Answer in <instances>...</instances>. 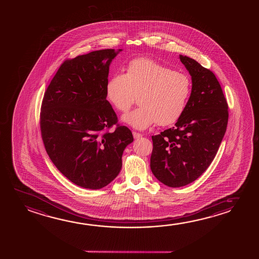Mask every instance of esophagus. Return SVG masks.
<instances>
[{
  "instance_id": "1",
  "label": "esophagus",
  "mask_w": 259,
  "mask_h": 259,
  "mask_svg": "<svg viewBox=\"0 0 259 259\" xmlns=\"http://www.w3.org/2000/svg\"><path fill=\"white\" fill-rule=\"evenodd\" d=\"M133 136H134V137H135L136 139H138V138H140V137L143 136L141 134H139V133H137V132H133Z\"/></svg>"
}]
</instances>
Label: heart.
Listing matches in <instances>:
<instances>
[{
	"instance_id": "1",
	"label": "heart",
	"mask_w": 259,
	"mask_h": 259,
	"mask_svg": "<svg viewBox=\"0 0 259 259\" xmlns=\"http://www.w3.org/2000/svg\"><path fill=\"white\" fill-rule=\"evenodd\" d=\"M106 98L116 110L127 112L138 96L136 109L123 120L136 129L152 124L169 125L177 122L186 109L191 94V80L156 60L137 58L128 64L126 72L111 76L106 87Z\"/></svg>"
}]
</instances>
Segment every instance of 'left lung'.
I'll list each match as a JSON object with an SVG mask.
<instances>
[{
	"mask_svg": "<svg viewBox=\"0 0 259 259\" xmlns=\"http://www.w3.org/2000/svg\"><path fill=\"white\" fill-rule=\"evenodd\" d=\"M191 74V97L175 126L152 136L151 170L177 188L196 181L210 165L224 137L229 106L216 76L195 60L180 55Z\"/></svg>",
	"mask_w": 259,
	"mask_h": 259,
	"instance_id": "obj_1",
	"label": "left lung"
}]
</instances>
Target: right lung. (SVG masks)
I'll return each instance as SVG.
<instances>
[{
	"mask_svg": "<svg viewBox=\"0 0 259 259\" xmlns=\"http://www.w3.org/2000/svg\"><path fill=\"white\" fill-rule=\"evenodd\" d=\"M121 51L65 60L43 97L39 126L48 155L66 178L85 189L110 183L122 168L123 150L134 141L106 100L109 64Z\"/></svg>",
	"mask_w": 259,
	"mask_h": 259,
	"instance_id": "right-lung-1",
	"label": "right lung"
}]
</instances>
